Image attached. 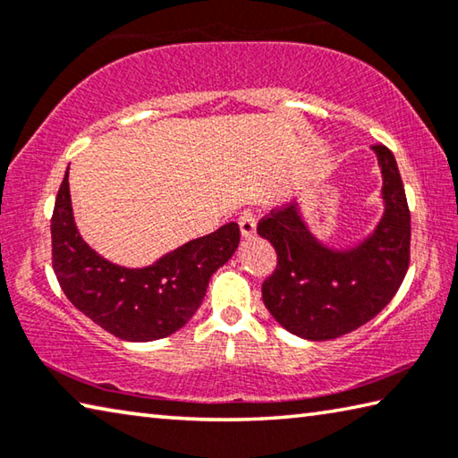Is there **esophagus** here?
I'll return each mask as SVG.
<instances>
[{"label": "esophagus", "mask_w": 458, "mask_h": 458, "mask_svg": "<svg viewBox=\"0 0 458 458\" xmlns=\"http://www.w3.org/2000/svg\"><path fill=\"white\" fill-rule=\"evenodd\" d=\"M238 226L244 238H250L257 232V216L252 212H242V216L238 218Z\"/></svg>", "instance_id": "esophagus-1"}]
</instances>
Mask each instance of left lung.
I'll use <instances>...</instances> for the list:
<instances>
[{"mask_svg":"<svg viewBox=\"0 0 458 458\" xmlns=\"http://www.w3.org/2000/svg\"><path fill=\"white\" fill-rule=\"evenodd\" d=\"M384 175V216L361 244L333 250L321 244L297 204L278 208L259 222V234L276 250V268L262 283L270 315L294 335L327 341L355 331L398 293L410 262V210L396 159L374 145Z\"/></svg>","mask_w":458,"mask_h":458,"instance_id":"obj_1","label":"left lung"}]
</instances>
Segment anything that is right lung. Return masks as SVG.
Returning <instances> with one entry per match:
<instances>
[{"label": "right lung", "instance_id": "1", "mask_svg": "<svg viewBox=\"0 0 458 458\" xmlns=\"http://www.w3.org/2000/svg\"><path fill=\"white\" fill-rule=\"evenodd\" d=\"M52 267L68 301L125 341H153L182 329L198 311L210 276L240 242L236 222L191 240L145 268H125L92 250L76 230L68 172L52 214Z\"/></svg>", "mask_w": 458, "mask_h": 458}]
</instances>
